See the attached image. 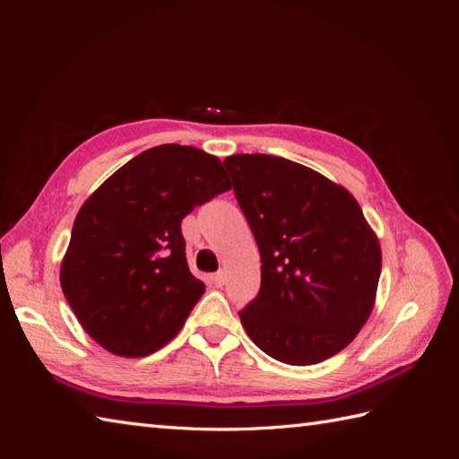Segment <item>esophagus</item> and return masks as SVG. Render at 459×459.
Here are the masks:
<instances>
[{
    "label": "esophagus",
    "instance_id": "34e87169",
    "mask_svg": "<svg viewBox=\"0 0 459 459\" xmlns=\"http://www.w3.org/2000/svg\"><path fill=\"white\" fill-rule=\"evenodd\" d=\"M211 280H212V283L216 287H221V285H224V281H226V273L224 272H216V273L211 275Z\"/></svg>",
    "mask_w": 459,
    "mask_h": 459
}]
</instances>
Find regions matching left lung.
<instances>
[{
  "mask_svg": "<svg viewBox=\"0 0 459 459\" xmlns=\"http://www.w3.org/2000/svg\"><path fill=\"white\" fill-rule=\"evenodd\" d=\"M256 239L258 295L239 312L260 351L312 366L349 346L371 314L381 247L344 187L273 155L224 160Z\"/></svg>",
  "mask_w": 459,
  "mask_h": 459,
  "instance_id": "left-lung-1",
  "label": "left lung"
}]
</instances>
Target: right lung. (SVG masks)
Segmentation results:
<instances>
[{
    "mask_svg": "<svg viewBox=\"0 0 459 459\" xmlns=\"http://www.w3.org/2000/svg\"><path fill=\"white\" fill-rule=\"evenodd\" d=\"M228 189L216 157L166 143L134 157L82 204L61 287L93 341L142 358L178 335L204 293L187 266L182 220Z\"/></svg>",
    "mask_w": 459,
    "mask_h": 459,
    "instance_id": "add662e5",
    "label": "right lung"
}]
</instances>
